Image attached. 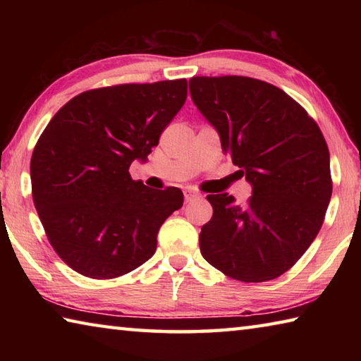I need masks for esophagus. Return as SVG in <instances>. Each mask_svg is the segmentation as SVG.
I'll return each mask as SVG.
<instances>
[{
  "label": "esophagus",
  "mask_w": 361,
  "mask_h": 361,
  "mask_svg": "<svg viewBox=\"0 0 361 361\" xmlns=\"http://www.w3.org/2000/svg\"><path fill=\"white\" fill-rule=\"evenodd\" d=\"M200 197H202V195H200L199 192H195V191H185V200L186 202H192V200H199Z\"/></svg>",
  "instance_id": "obj_1"
}]
</instances>
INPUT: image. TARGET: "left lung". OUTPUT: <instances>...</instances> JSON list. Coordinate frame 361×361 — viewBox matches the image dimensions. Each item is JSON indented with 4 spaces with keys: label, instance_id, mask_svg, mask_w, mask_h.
Returning <instances> with one entry per match:
<instances>
[{
    "label": "left lung",
    "instance_id": "1",
    "mask_svg": "<svg viewBox=\"0 0 361 361\" xmlns=\"http://www.w3.org/2000/svg\"><path fill=\"white\" fill-rule=\"evenodd\" d=\"M189 94L252 185L245 205L228 192L207 195L213 216L200 231V253L240 282L277 279L305 253L325 218L333 191L325 138L301 105L258 79L197 76L189 79Z\"/></svg>",
    "mask_w": 361,
    "mask_h": 361
}]
</instances>
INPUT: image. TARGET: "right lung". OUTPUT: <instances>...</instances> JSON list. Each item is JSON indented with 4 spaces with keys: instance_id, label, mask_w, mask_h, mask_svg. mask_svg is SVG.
Here are the masks:
<instances>
[{
    "instance_id": "obj_1",
    "label": "right lung",
    "mask_w": 361,
    "mask_h": 361,
    "mask_svg": "<svg viewBox=\"0 0 361 361\" xmlns=\"http://www.w3.org/2000/svg\"><path fill=\"white\" fill-rule=\"evenodd\" d=\"M186 95V79L94 89L47 124L30 164L33 202L73 271L114 279L154 255L157 232L183 205V192L133 181L129 167L148 161Z\"/></svg>"
}]
</instances>
